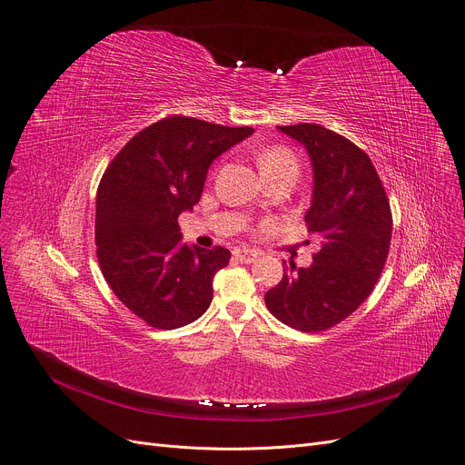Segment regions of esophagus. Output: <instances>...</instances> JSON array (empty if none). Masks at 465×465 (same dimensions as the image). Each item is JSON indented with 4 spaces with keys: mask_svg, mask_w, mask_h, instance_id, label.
Wrapping results in <instances>:
<instances>
[{
    "mask_svg": "<svg viewBox=\"0 0 465 465\" xmlns=\"http://www.w3.org/2000/svg\"><path fill=\"white\" fill-rule=\"evenodd\" d=\"M258 251L254 249H247V247H237L233 249V258L241 263H252L256 258H258Z\"/></svg>",
    "mask_w": 465,
    "mask_h": 465,
    "instance_id": "esophagus-1",
    "label": "esophagus"
}]
</instances>
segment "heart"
<instances>
[{"mask_svg": "<svg viewBox=\"0 0 465 465\" xmlns=\"http://www.w3.org/2000/svg\"><path fill=\"white\" fill-rule=\"evenodd\" d=\"M258 167L262 171V175H272L277 173V171H284V169H292L298 171V160L290 149L282 144H270L263 146V149L258 153L256 156Z\"/></svg>", "mask_w": 465, "mask_h": 465, "instance_id": "b5f03b06", "label": "heart"}]
</instances>
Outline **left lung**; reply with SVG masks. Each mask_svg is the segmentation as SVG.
Instances as JSON below:
<instances>
[{
  "mask_svg": "<svg viewBox=\"0 0 465 465\" xmlns=\"http://www.w3.org/2000/svg\"><path fill=\"white\" fill-rule=\"evenodd\" d=\"M300 141L312 162V202L307 230L322 247L309 267L284 263L265 305L282 324L324 331L343 322L373 292L392 239V211L370 156L321 124L279 126Z\"/></svg>",
  "mask_w": 465,
  "mask_h": 465,
  "instance_id": "8db88e82",
  "label": "left lung"
}]
</instances>
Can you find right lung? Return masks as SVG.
Instances as JSON below:
<instances>
[{
  "instance_id": "add662e5",
  "label": "right lung",
  "mask_w": 465,
  "mask_h": 465,
  "mask_svg": "<svg viewBox=\"0 0 465 465\" xmlns=\"http://www.w3.org/2000/svg\"><path fill=\"white\" fill-rule=\"evenodd\" d=\"M252 132L167 116L107 165L95 198L97 262L114 296L149 326L175 330L209 309L213 279L232 254L183 245L177 220L200 202L213 160Z\"/></svg>"
}]
</instances>
